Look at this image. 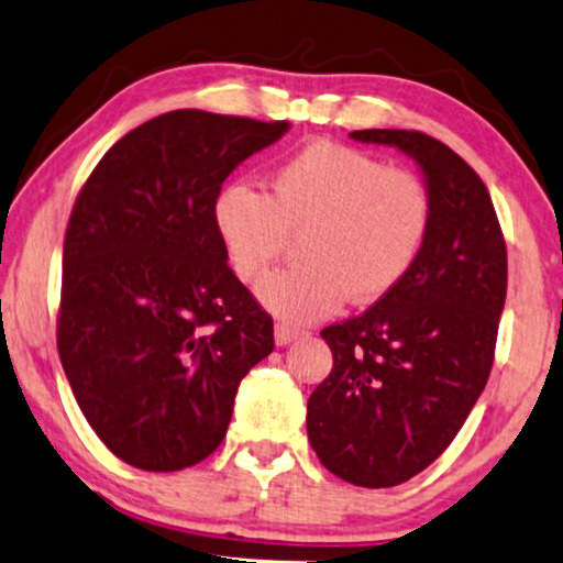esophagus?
I'll return each mask as SVG.
<instances>
[{
    "instance_id": "esophagus-1",
    "label": "esophagus",
    "mask_w": 563,
    "mask_h": 563,
    "mask_svg": "<svg viewBox=\"0 0 563 563\" xmlns=\"http://www.w3.org/2000/svg\"><path fill=\"white\" fill-rule=\"evenodd\" d=\"M299 335H301L299 328L288 325V322H277L275 325V344L277 346H286V344H290V341L299 339Z\"/></svg>"
}]
</instances>
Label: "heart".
<instances>
[{
    "label": "heart",
    "instance_id": "b5f03b06",
    "mask_svg": "<svg viewBox=\"0 0 563 563\" xmlns=\"http://www.w3.org/2000/svg\"><path fill=\"white\" fill-rule=\"evenodd\" d=\"M214 228L232 273L260 280L299 238V264L260 286V301L303 325L333 314L346 296L371 303L391 294L421 254L431 196L418 174L339 142H312L290 156L269 196L230 183L214 200Z\"/></svg>",
    "mask_w": 563,
    "mask_h": 563
}]
</instances>
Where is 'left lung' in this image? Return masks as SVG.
Returning <instances> with one entry per match:
<instances>
[{"label":"left lung","mask_w":563,"mask_h":563,"mask_svg":"<svg viewBox=\"0 0 563 563\" xmlns=\"http://www.w3.org/2000/svg\"><path fill=\"white\" fill-rule=\"evenodd\" d=\"M421 164L431 228L391 294L357 318L322 328L333 352L307 402L320 463L357 487L412 479L450 448L495 363L508 286L506 238L482 177L416 129H360Z\"/></svg>","instance_id":"8db88e82"}]
</instances>
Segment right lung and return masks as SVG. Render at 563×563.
<instances>
[{
	"label": "right lung",
	"mask_w": 563,
	"mask_h": 563,
	"mask_svg": "<svg viewBox=\"0 0 563 563\" xmlns=\"http://www.w3.org/2000/svg\"><path fill=\"white\" fill-rule=\"evenodd\" d=\"M288 121L172 111L124 134L76 196L57 352L115 457L179 471L222 444L238 386L275 349L273 318L230 269L214 200Z\"/></svg>",
	"instance_id": "obj_1"
}]
</instances>
